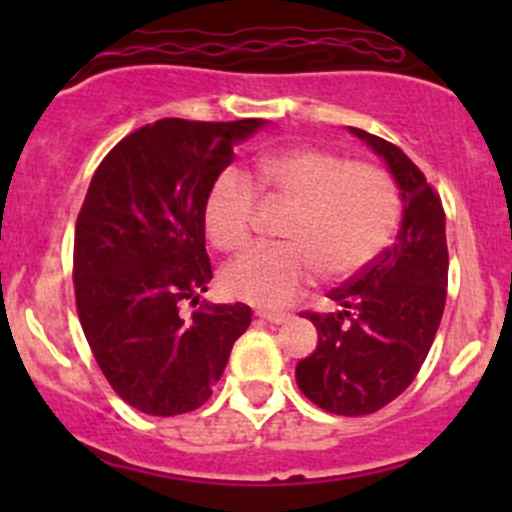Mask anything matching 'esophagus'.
<instances>
[{"instance_id":"esophagus-1","label":"esophagus","mask_w":512,"mask_h":512,"mask_svg":"<svg viewBox=\"0 0 512 512\" xmlns=\"http://www.w3.org/2000/svg\"><path fill=\"white\" fill-rule=\"evenodd\" d=\"M257 317L265 319L270 324H287L292 319V314H280V312H257Z\"/></svg>"}]
</instances>
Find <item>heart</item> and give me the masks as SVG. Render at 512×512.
<instances>
[{
  "label": "heart",
  "instance_id": "b5f03b06",
  "mask_svg": "<svg viewBox=\"0 0 512 512\" xmlns=\"http://www.w3.org/2000/svg\"><path fill=\"white\" fill-rule=\"evenodd\" d=\"M262 188L294 203L282 245H257L223 270L230 297L257 307H287L322 270L347 280L369 267L394 237L401 195L389 173L352 163L329 148L299 146L257 165ZM257 188L240 168H225L205 195V230L215 247L235 252L250 242Z\"/></svg>",
  "mask_w": 512,
  "mask_h": 512
}]
</instances>
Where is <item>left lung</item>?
I'll list each match as a JSON object with an SVG mask.
<instances>
[{"label": "left lung", "instance_id": "1", "mask_svg": "<svg viewBox=\"0 0 512 512\" xmlns=\"http://www.w3.org/2000/svg\"><path fill=\"white\" fill-rule=\"evenodd\" d=\"M389 165L404 200L396 242L347 285L329 292L337 312H304L317 327L314 354L297 364V386L329 414L384 409L416 379L446 307V215L433 185L399 146L349 128Z\"/></svg>", "mask_w": 512, "mask_h": 512}]
</instances>
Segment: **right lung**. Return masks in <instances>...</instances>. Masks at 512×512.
Here are the masks:
<instances>
[{
  "mask_svg": "<svg viewBox=\"0 0 512 512\" xmlns=\"http://www.w3.org/2000/svg\"><path fill=\"white\" fill-rule=\"evenodd\" d=\"M262 126L160 118L116 143L91 178L74 235L76 312L111 389L143 414L203 406L250 327L247 304L200 302L213 280L203 210L232 148Z\"/></svg>",
  "mask_w": 512,
  "mask_h": 512,
  "instance_id": "right-lung-1",
  "label": "right lung"
}]
</instances>
